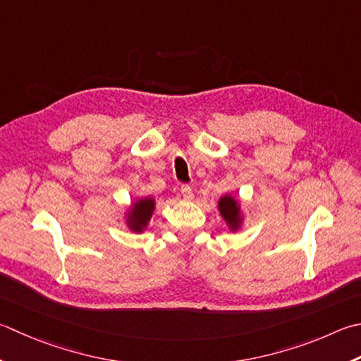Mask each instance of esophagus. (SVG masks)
<instances>
[{
  "instance_id": "esophagus-1",
  "label": "esophagus",
  "mask_w": 361,
  "mask_h": 361,
  "mask_svg": "<svg viewBox=\"0 0 361 361\" xmlns=\"http://www.w3.org/2000/svg\"><path fill=\"white\" fill-rule=\"evenodd\" d=\"M180 192H181L183 199H185V200H190V199H192V197H194L192 189H190L189 185H181V186H180Z\"/></svg>"
}]
</instances>
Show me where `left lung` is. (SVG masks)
I'll use <instances>...</instances> for the list:
<instances>
[{
    "label": "left lung",
    "instance_id": "left-lung-1",
    "mask_svg": "<svg viewBox=\"0 0 361 361\" xmlns=\"http://www.w3.org/2000/svg\"><path fill=\"white\" fill-rule=\"evenodd\" d=\"M219 209H221V214L225 221L231 225V228H236L239 222V208L236 200H233L228 195L222 197L221 202H219Z\"/></svg>",
    "mask_w": 361,
    "mask_h": 361
}]
</instances>
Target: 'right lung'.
Here are the masks:
<instances>
[{"label": "right lung", "mask_w": 361, "mask_h": 361, "mask_svg": "<svg viewBox=\"0 0 361 361\" xmlns=\"http://www.w3.org/2000/svg\"><path fill=\"white\" fill-rule=\"evenodd\" d=\"M153 209H154L153 199L139 200L136 204H134L133 213H131V217H130L131 228L136 230V231L142 230L145 225H147V222L150 221Z\"/></svg>", "instance_id": "add662e5"}]
</instances>
